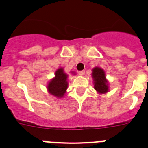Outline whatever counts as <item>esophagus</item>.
I'll use <instances>...</instances> for the list:
<instances>
[{"instance_id":"obj_1","label":"esophagus","mask_w":148,"mask_h":148,"mask_svg":"<svg viewBox=\"0 0 148 148\" xmlns=\"http://www.w3.org/2000/svg\"><path fill=\"white\" fill-rule=\"evenodd\" d=\"M79 74L80 76H83L85 74V71H79Z\"/></svg>"}]
</instances>
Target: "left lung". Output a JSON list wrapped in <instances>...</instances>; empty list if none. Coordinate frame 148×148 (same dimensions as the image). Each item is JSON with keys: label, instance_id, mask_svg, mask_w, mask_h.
Returning <instances> with one entry per match:
<instances>
[{"label": "left lung", "instance_id": "left-lung-1", "mask_svg": "<svg viewBox=\"0 0 148 148\" xmlns=\"http://www.w3.org/2000/svg\"><path fill=\"white\" fill-rule=\"evenodd\" d=\"M93 81L94 89L99 94H106L109 91V82L106 79V73L100 67H95L92 69Z\"/></svg>", "mask_w": 148, "mask_h": 148}]
</instances>
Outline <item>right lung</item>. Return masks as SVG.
Segmentation results:
<instances>
[{"label": "right lung", "mask_w": 148, "mask_h": 148, "mask_svg": "<svg viewBox=\"0 0 148 148\" xmlns=\"http://www.w3.org/2000/svg\"><path fill=\"white\" fill-rule=\"evenodd\" d=\"M72 74H76L74 71H71ZM69 74L64 71L62 67L57 69L54 77L47 83V90L50 94L57 98H62L66 93L69 86Z\"/></svg>", "instance_id": "obj_1"}]
</instances>
